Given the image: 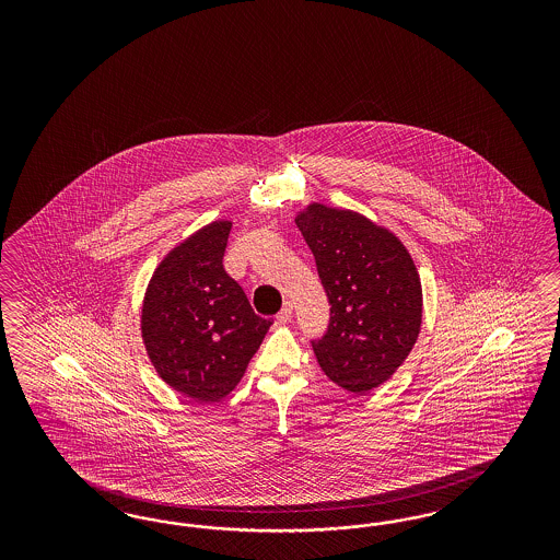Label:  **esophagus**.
Wrapping results in <instances>:
<instances>
[{"mask_svg":"<svg viewBox=\"0 0 560 560\" xmlns=\"http://www.w3.org/2000/svg\"><path fill=\"white\" fill-rule=\"evenodd\" d=\"M291 316H293V304H291V302H285L283 307H281V312L277 314V323H289V320H291Z\"/></svg>","mask_w":560,"mask_h":560,"instance_id":"1","label":"esophagus"}]
</instances>
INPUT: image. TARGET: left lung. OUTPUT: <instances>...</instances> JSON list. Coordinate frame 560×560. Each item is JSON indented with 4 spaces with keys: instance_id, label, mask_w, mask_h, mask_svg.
Here are the masks:
<instances>
[{
    "instance_id": "left-lung-1",
    "label": "left lung",
    "mask_w": 560,
    "mask_h": 560,
    "mask_svg": "<svg viewBox=\"0 0 560 560\" xmlns=\"http://www.w3.org/2000/svg\"><path fill=\"white\" fill-rule=\"evenodd\" d=\"M295 223L330 304L323 339L312 340L316 359L340 388L373 390L402 365L421 330L415 262L398 237L353 211L314 203Z\"/></svg>"
}]
</instances>
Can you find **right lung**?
I'll return each instance as SVG.
<instances>
[{
    "instance_id": "add662e5",
    "label": "right lung",
    "mask_w": 560,
    "mask_h": 560,
    "mask_svg": "<svg viewBox=\"0 0 560 560\" xmlns=\"http://www.w3.org/2000/svg\"><path fill=\"white\" fill-rule=\"evenodd\" d=\"M230 230L213 221L176 246L153 272L141 312L155 372L199 402L236 388L272 324L223 269Z\"/></svg>"
}]
</instances>
